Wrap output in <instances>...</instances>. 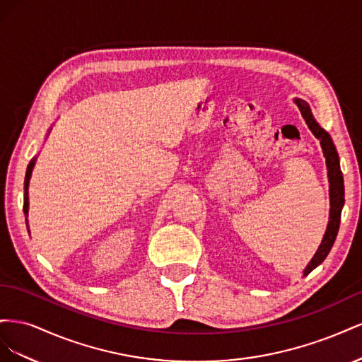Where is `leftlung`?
I'll return each mask as SVG.
<instances>
[{
  "label": "left lung",
  "instance_id": "obj_1",
  "mask_svg": "<svg viewBox=\"0 0 362 362\" xmlns=\"http://www.w3.org/2000/svg\"><path fill=\"white\" fill-rule=\"evenodd\" d=\"M296 104H298L299 110L305 119L306 125L313 131V134L320 140V145L323 149V156L326 158V166H327V177H329V196H331V213H329V223H327L325 237L322 240V243L317 249L315 255L310 261V264L306 266L303 275H308V273L315 269L317 266L323 262V259L329 254V250L335 242V237L338 234V228H339V218H341V208L344 205V181H343V173L341 169H339V161H338V154L335 151V146L332 144V140L329 134L315 122V119L313 117L311 108L302 100H296Z\"/></svg>",
  "mask_w": 362,
  "mask_h": 362
}]
</instances>
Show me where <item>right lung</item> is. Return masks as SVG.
<instances>
[{
    "instance_id": "obj_1",
    "label": "right lung",
    "mask_w": 362,
    "mask_h": 362,
    "mask_svg": "<svg viewBox=\"0 0 362 362\" xmlns=\"http://www.w3.org/2000/svg\"><path fill=\"white\" fill-rule=\"evenodd\" d=\"M35 168V160H31L28 168H27V173H25V181H24V213L28 214V181L31 177V170Z\"/></svg>"
}]
</instances>
